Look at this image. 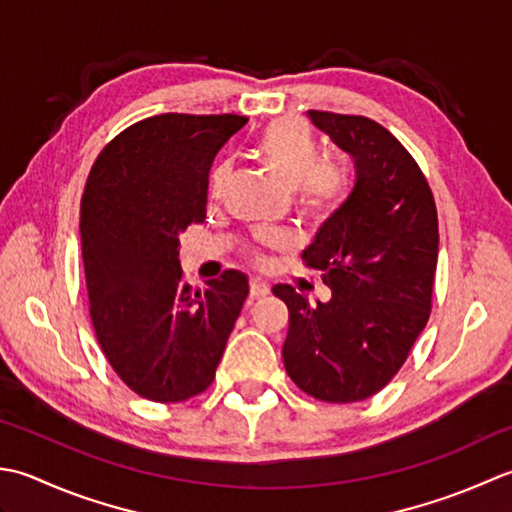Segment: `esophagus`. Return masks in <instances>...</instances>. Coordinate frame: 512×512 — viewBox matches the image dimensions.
<instances>
[{"instance_id":"1","label":"esophagus","mask_w":512,"mask_h":512,"mask_svg":"<svg viewBox=\"0 0 512 512\" xmlns=\"http://www.w3.org/2000/svg\"><path fill=\"white\" fill-rule=\"evenodd\" d=\"M249 294H252V298L267 296L269 294V285L260 276H252V280H249Z\"/></svg>"}]
</instances>
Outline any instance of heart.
Segmentation results:
<instances>
[{"label":"heart","instance_id":"heart-1","mask_svg":"<svg viewBox=\"0 0 512 512\" xmlns=\"http://www.w3.org/2000/svg\"><path fill=\"white\" fill-rule=\"evenodd\" d=\"M258 159L289 190L298 194L302 210L327 218L340 210L349 192L347 172L336 161H318V141L309 125L294 117L271 121L256 143ZM229 176L225 163L210 174V192L216 196Z\"/></svg>","mask_w":512,"mask_h":512}]
</instances>
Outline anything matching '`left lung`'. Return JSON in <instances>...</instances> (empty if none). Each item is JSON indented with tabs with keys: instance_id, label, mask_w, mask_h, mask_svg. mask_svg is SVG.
<instances>
[{
	"instance_id": "8db88e82",
	"label": "left lung",
	"mask_w": 512,
	"mask_h": 512,
	"mask_svg": "<svg viewBox=\"0 0 512 512\" xmlns=\"http://www.w3.org/2000/svg\"><path fill=\"white\" fill-rule=\"evenodd\" d=\"M309 119L351 156L356 185L302 252L331 300L309 305L291 285L274 287L289 309L283 360L316 400L360 402L387 387L429 320L437 210L415 159L380 123L320 110Z\"/></svg>"
}]
</instances>
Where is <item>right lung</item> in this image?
<instances>
[{"mask_svg":"<svg viewBox=\"0 0 512 512\" xmlns=\"http://www.w3.org/2000/svg\"><path fill=\"white\" fill-rule=\"evenodd\" d=\"M247 117L156 114L97 156L81 198L90 318L112 369L141 398L183 402L210 387L249 294L236 269L183 283L179 236L205 221L207 174Z\"/></svg>","mask_w":512,"mask_h":512,"instance_id":"1","label":"right lung"}]
</instances>
